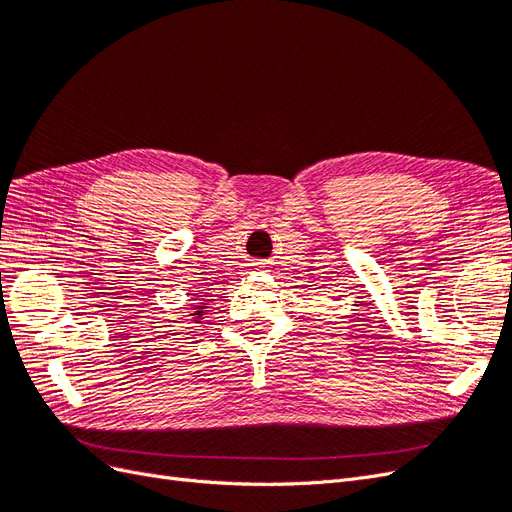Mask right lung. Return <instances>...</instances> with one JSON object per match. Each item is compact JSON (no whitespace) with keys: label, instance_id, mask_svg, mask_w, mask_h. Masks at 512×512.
<instances>
[{"label":"right lung","instance_id":"obj_1","mask_svg":"<svg viewBox=\"0 0 512 512\" xmlns=\"http://www.w3.org/2000/svg\"><path fill=\"white\" fill-rule=\"evenodd\" d=\"M211 299H205V301H200V303H194L190 309H192V318H194V322H200V320H203L205 316H207V312H209V303Z\"/></svg>","mask_w":512,"mask_h":512}]
</instances>
